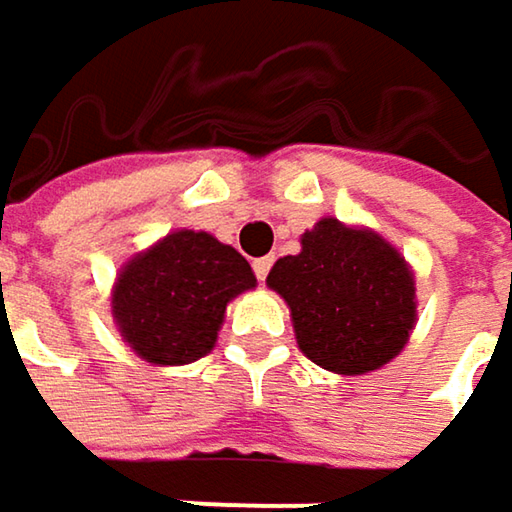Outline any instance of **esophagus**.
<instances>
[{
    "mask_svg": "<svg viewBox=\"0 0 512 512\" xmlns=\"http://www.w3.org/2000/svg\"><path fill=\"white\" fill-rule=\"evenodd\" d=\"M269 269H272V257H257V260H255V275H257V281H266V275H269Z\"/></svg>",
    "mask_w": 512,
    "mask_h": 512,
    "instance_id": "1",
    "label": "esophagus"
}]
</instances>
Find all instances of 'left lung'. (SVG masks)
<instances>
[{
    "mask_svg": "<svg viewBox=\"0 0 512 512\" xmlns=\"http://www.w3.org/2000/svg\"><path fill=\"white\" fill-rule=\"evenodd\" d=\"M266 284L290 304L296 343L307 360L337 375L390 363L416 325V281L381 234L319 219L302 252L275 260Z\"/></svg>",
    "mask_w": 512,
    "mask_h": 512,
    "instance_id": "obj_1",
    "label": "left lung"
}]
</instances>
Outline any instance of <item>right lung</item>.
Wrapping results in <instances>:
<instances>
[{
  "label": "right lung",
  "mask_w": 512,
  "mask_h": 512,
  "mask_svg": "<svg viewBox=\"0 0 512 512\" xmlns=\"http://www.w3.org/2000/svg\"><path fill=\"white\" fill-rule=\"evenodd\" d=\"M257 284L249 260L208 231H172L117 275L119 337L155 366H184L216 346L225 307Z\"/></svg>",
  "instance_id": "obj_1"
}]
</instances>
